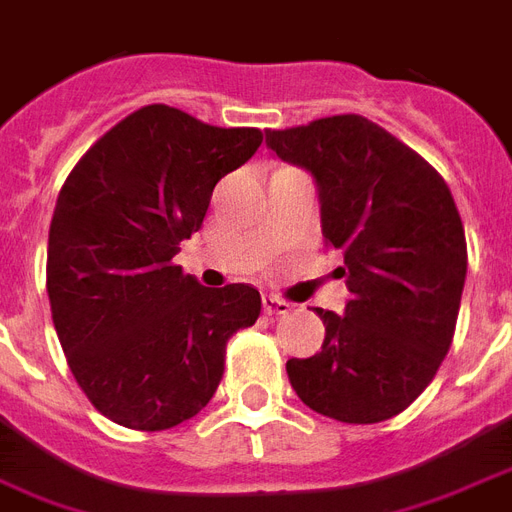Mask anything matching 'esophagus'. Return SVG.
Here are the masks:
<instances>
[{"mask_svg":"<svg viewBox=\"0 0 512 512\" xmlns=\"http://www.w3.org/2000/svg\"><path fill=\"white\" fill-rule=\"evenodd\" d=\"M263 311L268 317H284V314H290L292 303L282 298H273V295H265L263 298Z\"/></svg>","mask_w":512,"mask_h":512,"instance_id":"obj_1","label":"esophagus"}]
</instances>
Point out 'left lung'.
<instances>
[{
  "label": "left lung",
  "instance_id": "obj_1",
  "mask_svg": "<svg viewBox=\"0 0 512 512\" xmlns=\"http://www.w3.org/2000/svg\"><path fill=\"white\" fill-rule=\"evenodd\" d=\"M284 163L319 193L322 236L343 252L351 298L317 308L325 343L287 376L311 411L376 424L405 411L438 373L454 338L467 241L454 195L419 152L362 115L265 131Z\"/></svg>",
  "mask_w": 512,
  "mask_h": 512
}]
</instances>
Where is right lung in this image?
I'll list each match as a JSON object with an SVG mask.
<instances>
[{"label":"right lung","instance_id":"1","mask_svg":"<svg viewBox=\"0 0 512 512\" xmlns=\"http://www.w3.org/2000/svg\"><path fill=\"white\" fill-rule=\"evenodd\" d=\"M260 142L257 128L150 104L66 177L48 236L50 311L77 384L115 424L158 432L193 419L220 386L228 338L260 317L255 287L212 290L174 265L214 185Z\"/></svg>","mask_w":512,"mask_h":512}]
</instances>
